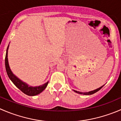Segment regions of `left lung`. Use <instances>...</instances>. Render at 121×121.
<instances>
[{"mask_svg":"<svg viewBox=\"0 0 121 121\" xmlns=\"http://www.w3.org/2000/svg\"><path fill=\"white\" fill-rule=\"evenodd\" d=\"M104 85L102 86L101 87H100L98 88V89H95V90H92V91H90V92H78V91H77V90H73L74 92H75L76 93H78V94H80V95H93L94 94V93H95L96 92H98L100 89H101L102 88V87H104Z\"/></svg>","mask_w":121,"mask_h":121,"instance_id":"left-lung-1","label":"left lung"}]
</instances>
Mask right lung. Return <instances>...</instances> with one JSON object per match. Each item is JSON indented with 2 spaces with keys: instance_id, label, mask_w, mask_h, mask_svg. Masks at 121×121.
I'll list each match as a JSON object with an SVG mask.
<instances>
[{
  "instance_id": "1",
  "label": "right lung",
  "mask_w": 121,
  "mask_h": 121,
  "mask_svg": "<svg viewBox=\"0 0 121 121\" xmlns=\"http://www.w3.org/2000/svg\"><path fill=\"white\" fill-rule=\"evenodd\" d=\"M9 45L8 46L6 50V54L5 57V67L6 73L8 74V76L10 80L13 82L14 84L18 88L19 90H21L23 93L27 95L28 96H35L41 93L43 90L47 87L48 85V82L44 83L43 85L38 86H29L25 82H23L21 79L16 77L15 74L12 73L10 69V67L9 65V62H8V48H9Z\"/></svg>"
}]
</instances>
